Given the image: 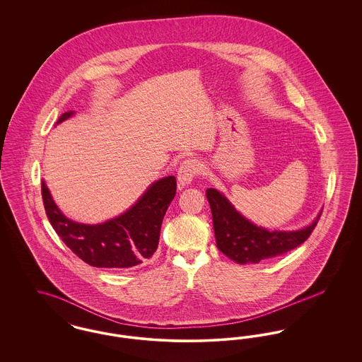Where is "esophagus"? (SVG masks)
I'll return each instance as SVG.
<instances>
[{"label":"esophagus","mask_w":362,"mask_h":362,"mask_svg":"<svg viewBox=\"0 0 362 362\" xmlns=\"http://www.w3.org/2000/svg\"><path fill=\"white\" fill-rule=\"evenodd\" d=\"M201 171V165L195 158L185 160L177 171V185L179 187H186L192 182V179Z\"/></svg>","instance_id":"34e87169"}]
</instances>
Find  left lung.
Wrapping results in <instances>:
<instances>
[{
    "label": "left lung",
    "mask_w": 362,
    "mask_h": 362,
    "mask_svg": "<svg viewBox=\"0 0 362 362\" xmlns=\"http://www.w3.org/2000/svg\"><path fill=\"white\" fill-rule=\"evenodd\" d=\"M206 198L218 250L240 264L259 263L292 251L310 238L322 216L319 213L312 224L300 230L270 232L243 217L220 191L207 189Z\"/></svg>",
    "instance_id": "left-lung-1"
}]
</instances>
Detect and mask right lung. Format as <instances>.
Segmentation results:
<instances>
[{
	"label": "right lung",
	"mask_w": 362,
	"mask_h": 362,
	"mask_svg": "<svg viewBox=\"0 0 362 362\" xmlns=\"http://www.w3.org/2000/svg\"><path fill=\"white\" fill-rule=\"evenodd\" d=\"M73 111L59 117L66 121ZM176 194L175 176L155 182L136 205L103 224L86 225L66 218L42 182L43 205L54 230L70 250L93 267L126 270L152 258L160 240L161 223Z\"/></svg>",
	"instance_id": "1"
}]
</instances>
